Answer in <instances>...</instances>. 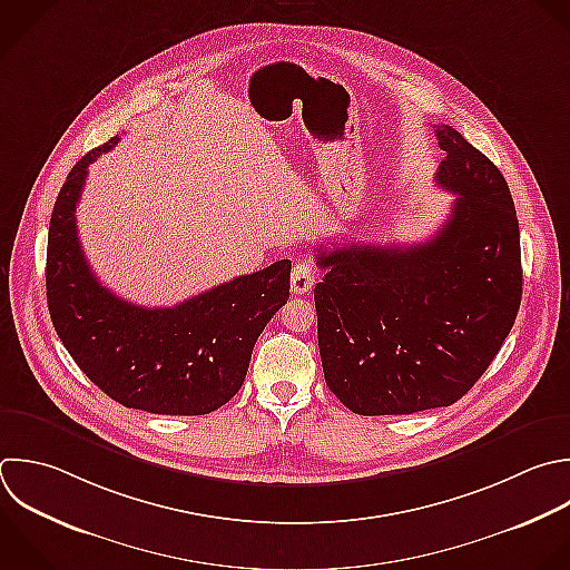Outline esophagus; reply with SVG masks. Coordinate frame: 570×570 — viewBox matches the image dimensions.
<instances>
[{
  "mask_svg": "<svg viewBox=\"0 0 570 570\" xmlns=\"http://www.w3.org/2000/svg\"><path fill=\"white\" fill-rule=\"evenodd\" d=\"M316 283V272L309 263H296L292 269V289L294 294H307Z\"/></svg>",
  "mask_w": 570,
  "mask_h": 570,
  "instance_id": "obj_1",
  "label": "esophagus"
}]
</instances>
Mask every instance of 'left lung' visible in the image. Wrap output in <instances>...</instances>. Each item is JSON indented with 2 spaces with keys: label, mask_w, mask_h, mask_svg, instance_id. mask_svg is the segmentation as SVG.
I'll return each instance as SVG.
<instances>
[{
  "label": "left lung",
  "mask_w": 570,
  "mask_h": 570,
  "mask_svg": "<svg viewBox=\"0 0 570 570\" xmlns=\"http://www.w3.org/2000/svg\"><path fill=\"white\" fill-rule=\"evenodd\" d=\"M436 185L456 194L439 232L410 247L318 249L314 287L327 387L356 414L459 401L488 370L521 303L514 203L501 171L448 125Z\"/></svg>",
  "instance_id": "obj_1"
}]
</instances>
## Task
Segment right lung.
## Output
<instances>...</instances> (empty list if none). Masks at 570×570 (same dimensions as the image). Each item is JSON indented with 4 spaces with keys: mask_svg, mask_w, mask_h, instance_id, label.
Wrapping results in <instances>:
<instances>
[{
    "mask_svg": "<svg viewBox=\"0 0 570 570\" xmlns=\"http://www.w3.org/2000/svg\"><path fill=\"white\" fill-rule=\"evenodd\" d=\"M89 151L67 176L49 225L47 298L80 370L114 401L154 414H209L243 385L252 350L289 298V261L238 276L174 307H140L102 287L76 227Z\"/></svg>",
    "mask_w": 570,
    "mask_h": 570,
    "instance_id": "1",
    "label": "right lung"
}]
</instances>
